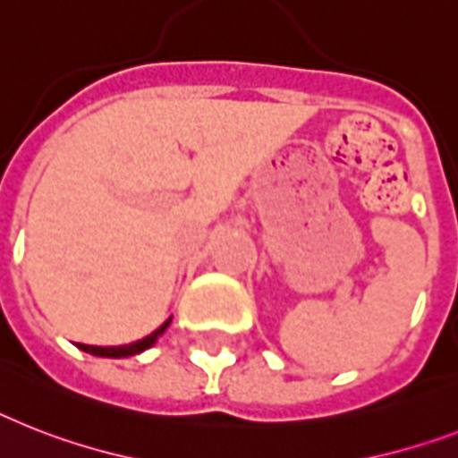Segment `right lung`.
<instances>
[{"mask_svg": "<svg viewBox=\"0 0 458 458\" xmlns=\"http://www.w3.org/2000/svg\"><path fill=\"white\" fill-rule=\"evenodd\" d=\"M171 319H166L165 325L159 327L157 332H152L150 336L140 338V341H136V344H129V345H117V348H100V345H87V344H77L84 352H91V355H98V358H129V355H136V352H143L145 348H150L155 341H157L162 334H165V329L169 327Z\"/></svg>", "mask_w": 458, "mask_h": 458, "instance_id": "right-lung-1", "label": "right lung"}]
</instances>
